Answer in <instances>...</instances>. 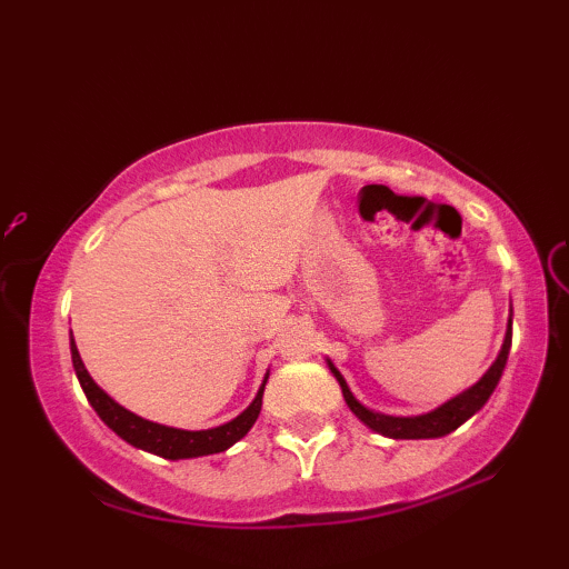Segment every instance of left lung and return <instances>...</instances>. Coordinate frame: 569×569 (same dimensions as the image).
I'll return each mask as SVG.
<instances>
[{
	"instance_id": "1",
	"label": "left lung",
	"mask_w": 569,
	"mask_h": 569,
	"mask_svg": "<svg viewBox=\"0 0 569 569\" xmlns=\"http://www.w3.org/2000/svg\"><path fill=\"white\" fill-rule=\"evenodd\" d=\"M510 345H512V310L508 318V331H505L500 355H497V360L489 365L485 376H481L473 386L466 388V391L453 396V399L440 403L438 409L427 411V415H417V417H393V415H380V411L368 409L362 401L355 399V393L349 391L345 376H341L337 365H333L329 357H326V365H329L333 378L339 380L347 407L352 409V415L360 419V422L368 425L372 432L386 435V438H393V440H430V438H442V435L458 430L466 419H471L481 407H485L497 383H500L505 362H508V355H510Z\"/></svg>"
}]
</instances>
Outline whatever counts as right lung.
Returning <instances> with one entry per match:
<instances>
[{
    "label": "right lung",
    "mask_w": 569,
    "mask_h": 569,
    "mask_svg": "<svg viewBox=\"0 0 569 569\" xmlns=\"http://www.w3.org/2000/svg\"><path fill=\"white\" fill-rule=\"evenodd\" d=\"M69 352H72L77 380H80L82 391H84V396H88L90 407L98 411V417L103 419V422L111 427V430L119 435L121 440H127L129 446L147 450V453H154L160 458H168V461L222 453V450L236 446L240 438H246L256 419H259L263 386H267V380H269V372H267V376H263V383L259 386V391H256V399L248 403V407L240 411L236 419H230V422L212 427V430H181V427L150 422V419L139 417V415H134V411L123 409L119 401H113L111 396H108L103 388H100L96 380L90 378V372H88V368H84L80 352H77L72 331H69Z\"/></svg>",
    "instance_id": "obj_1"
}]
</instances>
